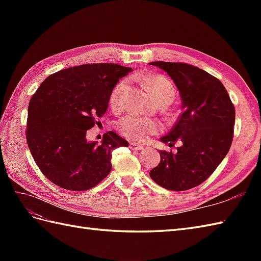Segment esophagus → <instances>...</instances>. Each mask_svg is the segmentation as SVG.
<instances>
[{
	"instance_id": "34e87169",
	"label": "esophagus",
	"mask_w": 261,
	"mask_h": 261,
	"mask_svg": "<svg viewBox=\"0 0 261 261\" xmlns=\"http://www.w3.org/2000/svg\"><path fill=\"white\" fill-rule=\"evenodd\" d=\"M129 147H130V149H132V150H136V151H140V150H143V149H145V147H143V146L137 145V143H134V142H130Z\"/></svg>"
}]
</instances>
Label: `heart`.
Instances as JSON below:
<instances>
[{
	"mask_svg": "<svg viewBox=\"0 0 261 261\" xmlns=\"http://www.w3.org/2000/svg\"><path fill=\"white\" fill-rule=\"evenodd\" d=\"M145 85L150 90L154 101L160 103L163 101L171 102L175 97V87L171 82L163 75L149 76L143 81ZM126 81L122 80L116 83L110 95V105L115 110L122 108L124 101V94L126 90ZM116 129L126 139L135 142H143L152 135H157L162 130V124L159 122L141 118L139 115L130 114L118 121Z\"/></svg>",
	"mask_w": 261,
	"mask_h": 261,
	"instance_id": "b5f03b06",
	"label": "heart"
}]
</instances>
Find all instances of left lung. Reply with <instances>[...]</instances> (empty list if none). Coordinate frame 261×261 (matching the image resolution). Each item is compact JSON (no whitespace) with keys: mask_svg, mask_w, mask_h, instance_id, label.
I'll return each instance as SVG.
<instances>
[{"mask_svg":"<svg viewBox=\"0 0 261 261\" xmlns=\"http://www.w3.org/2000/svg\"><path fill=\"white\" fill-rule=\"evenodd\" d=\"M178 88L182 112L163 137L164 143L180 142L177 152L160 150V163L151 179L169 191H187L213 174L229 152L236 120L234 105L216 77L185 63L153 62Z\"/></svg>","mask_w":261,"mask_h":261,"instance_id":"left-lung-1","label":"left lung"}]
</instances>
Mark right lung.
<instances>
[{
    "instance_id": "1",
    "label": "right lung",
    "mask_w": 261,
    "mask_h": 261,
    "mask_svg": "<svg viewBox=\"0 0 261 261\" xmlns=\"http://www.w3.org/2000/svg\"><path fill=\"white\" fill-rule=\"evenodd\" d=\"M132 68L118 64H85L51 74L33 94L28 108L25 137L33 159L54 184L87 191L107 177L112 151L129 143L113 131L101 145L86 140L109 107L119 79Z\"/></svg>"
}]
</instances>
